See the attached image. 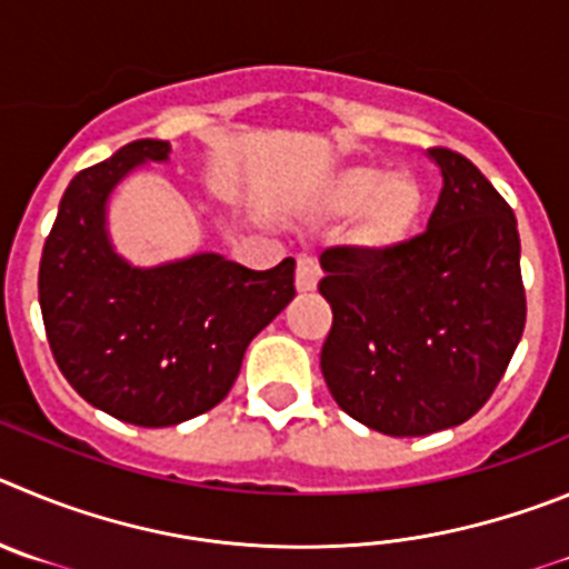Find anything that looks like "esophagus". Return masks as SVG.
<instances>
[{
  "mask_svg": "<svg viewBox=\"0 0 569 569\" xmlns=\"http://www.w3.org/2000/svg\"><path fill=\"white\" fill-rule=\"evenodd\" d=\"M297 291H315L317 283H320V263H317L315 254H300L297 258Z\"/></svg>",
  "mask_w": 569,
  "mask_h": 569,
  "instance_id": "34e87169",
  "label": "esophagus"
}]
</instances>
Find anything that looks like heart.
<instances>
[{
  "instance_id": "obj_1",
  "label": "heart",
  "mask_w": 569,
  "mask_h": 569,
  "mask_svg": "<svg viewBox=\"0 0 569 569\" xmlns=\"http://www.w3.org/2000/svg\"><path fill=\"white\" fill-rule=\"evenodd\" d=\"M329 214H355L357 240L371 252L406 243L425 214V189L408 172L386 167H348L322 192Z\"/></svg>"
}]
</instances>
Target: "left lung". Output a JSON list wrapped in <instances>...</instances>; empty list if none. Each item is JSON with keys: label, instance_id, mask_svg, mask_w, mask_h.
Instances as JSON below:
<instances>
[{"label": "left lung", "instance_id": "1", "mask_svg": "<svg viewBox=\"0 0 569 569\" xmlns=\"http://www.w3.org/2000/svg\"><path fill=\"white\" fill-rule=\"evenodd\" d=\"M442 192L417 238L320 254L335 322L320 368L337 406L388 437L462 425L499 386L525 331L516 214L465 156L428 150Z\"/></svg>", "mask_w": 569, "mask_h": 569}]
</instances>
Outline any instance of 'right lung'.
<instances>
[{
    "instance_id": "add662e5",
    "label": "right lung",
    "mask_w": 569,
    "mask_h": 569,
    "mask_svg": "<svg viewBox=\"0 0 569 569\" xmlns=\"http://www.w3.org/2000/svg\"><path fill=\"white\" fill-rule=\"evenodd\" d=\"M141 138L64 189L39 263V306L56 366L99 411L167 428L209 411L234 386L247 346L291 303L295 260L254 272L198 252L132 266L112 247L107 201L141 163L170 161Z\"/></svg>"
}]
</instances>
